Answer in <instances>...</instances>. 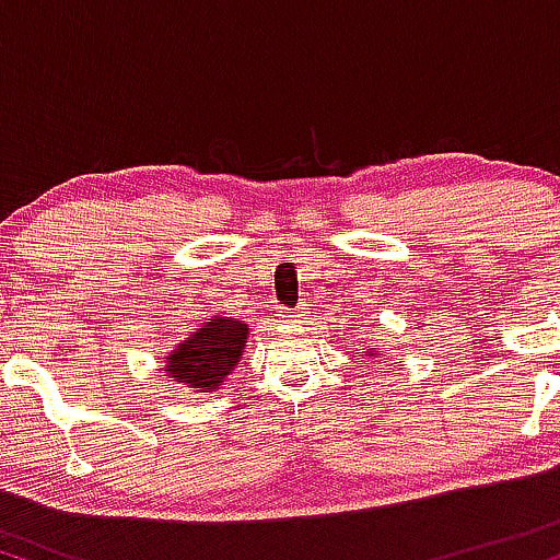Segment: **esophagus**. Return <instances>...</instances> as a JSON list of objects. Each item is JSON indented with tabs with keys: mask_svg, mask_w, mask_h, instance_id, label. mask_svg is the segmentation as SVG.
Segmentation results:
<instances>
[{
	"mask_svg": "<svg viewBox=\"0 0 560 560\" xmlns=\"http://www.w3.org/2000/svg\"><path fill=\"white\" fill-rule=\"evenodd\" d=\"M284 320H289V324H298L300 311H284Z\"/></svg>",
	"mask_w": 560,
	"mask_h": 560,
	"instance_id": "obj_1",
	"label": "esophagus"
}]
</instances>
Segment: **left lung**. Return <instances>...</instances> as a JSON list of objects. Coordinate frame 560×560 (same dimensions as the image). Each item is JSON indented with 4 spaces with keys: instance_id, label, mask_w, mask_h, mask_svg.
Segmentation results:
<instances>
[{
    "instance_id": "1",
    "label": "left lung",
    "mask_w": 560,
    "mask_h": 560,
    "mask_svg": "<svg viewBox=\"0 0 560 560\" xmlns=\"http://www.w3.org/2000/svg\"><path fill=\"white\" fill-rule=\"evenodd\" d=\"M376 352H378V350H376V347H371V355H376Z\"/></svg>"
}]
</instances>
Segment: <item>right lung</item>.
Here are the masks:
<instances>
[{
	"mask_svg": "<svg viewBox=\"0 0 560 560\" xmlns=\"http://www.w3.org/2000/svg\"><path fill=\"white\" fill-rule=\"evenodd\" d=\"M244 342H247L244 320L210 316L165 358V374L171 382L186 384L195 392H213L240 363Z\"/></svg>",
	"mask_w": 560,
	"mask_h": 560,
	"instance_id": "right-lung-1",
	"label": "right lung"
}]
</instances>
